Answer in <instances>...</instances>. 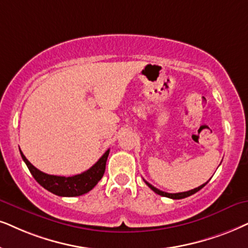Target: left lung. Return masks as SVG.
Returning a JSON list of instances; mask_svg holds the SVG:
<instances>
[{
	"label": "left lung",
	"mask_w": 248,
	"mask_h": 248,
	"mask_svg": "<svg viewBox=\"0 0 248 248\" xmlns=\"http://www.w3.org/2000/svg\"><path fill=\"white\" fill-rule=\"evenodd\" d=\"M144 182H145V183L147 184V186H149L150 189H151V190L155 191V192L156 194H160V196H162V197H167V198H170V199H183V198H186V197L192 196L193 193L198 192V191H199L200 189H202V187L205 186L206 184H207V182H206V183H205V184H202V186H198V187H196V189H192V190H190V191H186V192L168 193V192H164V191H161V190L156 189V187H155L153 186H151V184H150V183H147L146 181H144Z\"/></svg>",
	"instance_id": "left-lung-1"
}]
</instances>
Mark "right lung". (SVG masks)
I'll use <instances>...</instances> for the list:
<instances>
[{
  "label": "right lung",
  "instance_id": "right-lung-1",
  "mask_svg": "<svg viewBox=\"0 0 248 248\" xmlns=\"http://www.w3.org/2000/svg\"><path fill=\"white\" fill-rule=\"evenodd\" d=\"M109 150H108L103 155L99 160L96 162L93 167H90L88 170L83 173L74 175V176H56V175H49L39 170L34 167L30 161L27 160L26 156L20 151L21 158L25 161V164L30 169L31 174L35 178L37 183L41 186L45 187L46 190L50 191L56 196L61 197H78L89 192L93 186L101 181L105 171L106 160H108Z\"/></svg>",
  "mask_w": 248,
  "mask_h": 248
}]
</instances>
